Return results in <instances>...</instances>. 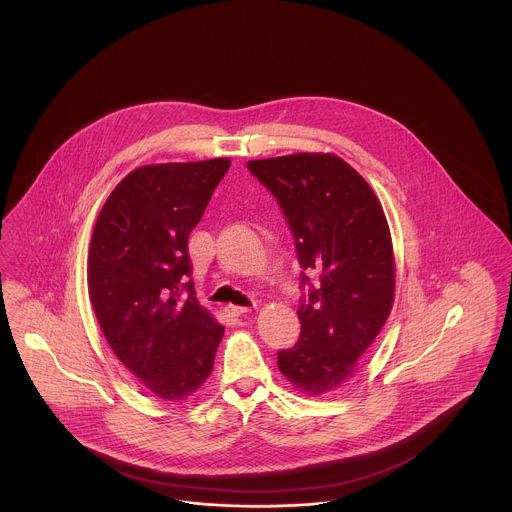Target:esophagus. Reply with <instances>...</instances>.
<instances>
[{
	"mask_svg": "<svg viewBox=\"0 0 512 512\" xmlns=\"http://www.w3.org/2000/svg\"><path fill=\"white\" fill-rule=\"evenodd\" d=\"M224 309H226V313H228L230 317H240V315H246V313H248V307H240V305H226Z\"/></svg>",
	"mask_w": 512,
	"mask_h": 512,
	"instance_id": "34e87169",
	"label": "esophagus"
}]
</instances>
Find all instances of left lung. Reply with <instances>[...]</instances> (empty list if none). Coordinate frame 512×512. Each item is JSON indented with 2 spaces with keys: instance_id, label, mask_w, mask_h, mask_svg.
I'll return each instance as SVG.
<instances>
[{
  "instance_id": "8db88e82",
  "label": "left lung",
  "mask_w": 512,
  "mask_h": 512,
  "mask_svg": "<svg viewBox=\"0 0 512 512\" xmlns=\"http://www.w3.org/2000/svg\"><path fill=\"white\" fill-rule=\"evenodd\" d=\"M290 224L303 268L301 333L278 366L295 388L343 384L380 333L394 299V254L384 211L365 179L331 153L248 161ZM318 276L313 287L306 276Z\"/></svg>"
}]
</instances>
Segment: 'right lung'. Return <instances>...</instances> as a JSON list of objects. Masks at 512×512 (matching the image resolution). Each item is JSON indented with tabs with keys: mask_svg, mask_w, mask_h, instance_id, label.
I'll list each match as a JSON object with an SVG mask.
<instances>
[{
	"mask_svg": "<svg viewBox=\"0 0 512 512\" xmlns=\"http://www.w3.org/2000/svg\"><path fill=\"white\" fill-rule=\"evenodd\" d=\"M230 161L146 165L104 203L88 252L100 329L147 390L185 400L209 378L224 327L195 297L189 234Z\"/></svg>",
	"mask_w": 512,
	"mask_h": 512,
	"instance_id": "right-lung-1",
	"label": "right lung"
}]
</instances>
